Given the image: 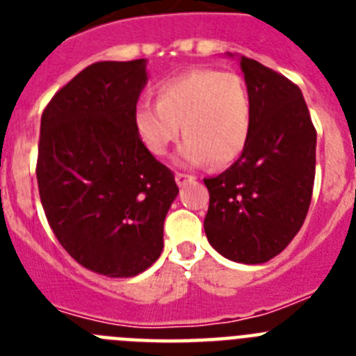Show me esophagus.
I'll return each mask as SVG.
<instances>
[{"label":"esophagus","mask_w":356,"mask_h":356,"mask_svg":"<svg viewBox=\"0 0 356 356\" xmlns=\"http://www.w3.org/2000/svg\"><path fill=\"white\" fill-rule=\"evenodd\" d=\"M175 180H176V184H178V187H184V185L187 184V181L194 180V178H193V176L184 175V172H176V175H175Z\"/></svg>","instance_id":"1"}]
</instances>
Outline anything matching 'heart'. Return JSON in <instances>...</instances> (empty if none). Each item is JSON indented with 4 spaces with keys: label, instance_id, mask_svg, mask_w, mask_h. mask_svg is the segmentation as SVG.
I'll return each mask as SVG.
<instances>
[{
    "label": "heart",
    "instance_id": "b5f03b06",
    "mask_svg": "<svg viewBox=\"0 0 356 356\" xmlns=\"http://www.w3.org/2000/svg\"><path fill=\"white\" fill-rule=\"evenodd\" d=\"M159 102L143 99L134 108L135 131L156 156L165 155L180 137L178 162L201 165L210 160L222 168L246 147L253 106L246 81L235 72L194 69L162 81Z\"/></svg>",
    "mask_w": 356,
    "mask_h": 356
}]
</instances>
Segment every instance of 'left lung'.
<instances>
[{
	"mask_svg": "<svg viewBox=\"0 0 356 356\" xmlns=\"http://www.w3.org/2000/svg\"><path fill=\"white\" fill-rule=\"evenodd\" d=\"M238 60L253 106L250 139L232 168L203 180L210 193L203 226L225 259L264 264L291 244L307 217L317 135L298 85L253 58Z\"/></svg>",
	"mask_w": 356,
	"mask_h": 356,
	"instance_id": "left-lung-1",
	"label": "left lung"
}]
</instances>
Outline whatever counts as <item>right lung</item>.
<instances>
[{
  "label": "right lung",
  "instance_id": "add662e5",
  "mask_svg": "<svg viewBox=\"0 0 356 356\" xmlns=\"http://www.w3.org/2000/svg\"><path fill=\"white\" fill-rule=\"evenodd\" d=\"M146 58L96 62L53 96L40 119L37 184L53 234L80 266L110 278L162 253L175 175L135 131Z\"/></svg>",
  "mask_w": 356,
  "mask_h": 356
}]
</instances>
